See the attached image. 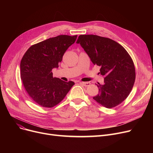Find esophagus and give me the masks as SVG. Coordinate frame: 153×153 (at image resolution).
<instances>
[{
  "mask_svg": "<svg viewBox=\"0 0 153 153\" xmlns=\"http://www.w3.org/2000/svg\"><path fill=\"white\" fill-rule=\"evenodd\" d=\"M80 84H81L82 85H84V86H85V87H88V86H89L91 85V83L88 82H80Z\"/></svg>",
  "mask_w": 153,
  "mask_h": 153,
  "instance_id": "obj_1",
  "label": "esophagus"
}]
</instances>
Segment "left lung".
Listing matches in <instances>:
<instances>
[{
  "mask_svg": "<svg viewBox=\"0 0 153 153\" xmlns=\"http://www.w3.org/2000/svg\"><path fill=\"white\" fill-rule=\"evenodd\" d=\"M94 65L100 67L104 84H97L99 94L93 99L108 108L123 102L135 81V68L130 54L114 40L95 35H81L77 40Z\"/></svg>",
  "mask_w": 153,
  "mask_h": 153,
  "instance_id": "1",
  "label": "left lung"
}]
</instances>
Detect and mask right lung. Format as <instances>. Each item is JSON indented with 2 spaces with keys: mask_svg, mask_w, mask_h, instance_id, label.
<instances>
[{
  "mask_svg": "<svg viewBox=\"0 0 153 153\" xmlns=\"http://www.w3.org/2000/svg\"><path fill=\"white\" fill-rule=\"evenodd\" d=\"M77 35H59L30 46L20 62V77L30 97L39 105L52 108L60 103L74 85L53 77L58 64Z\"/></svg>",
  "mask_w": 153,
  "mask_h": 153,
  "instance_id": "add662e5",
  "label": "right lung"
}]
</instances>
